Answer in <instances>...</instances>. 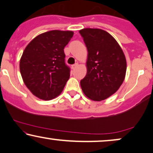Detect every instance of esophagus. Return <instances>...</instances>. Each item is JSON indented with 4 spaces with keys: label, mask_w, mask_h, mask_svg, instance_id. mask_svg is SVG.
I'll use <instances>...</instances> for the list:
<instances>
[{
    "label": "esophagus",
    "mask_w": 153,
    "mask_h": 153,
    "mask_svg": "<svg viewBox=\"0 0 153 153\" xmlns=\"http://www.w3.org/2000/svg\"><path fill=\"white\" fill-rule=\"evenodd\" d=\"M78 63H76V64H75L73 65L72 68L73 69H75V68H77V67H78Z\"/></svg>",
    "instance_id": "1"
}]
</instances>
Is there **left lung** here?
Here are the masks:
<instances>
[{
  "instance_id": "1",
  "label": "left lung",
  "mask_w": 153,
  "mask_h": 153,
  "mask_svg": "<svg viewBox=\"0 0 153 153\" xmlns=\"http://www.w3.org/2000/svg\"><path fill=\"white\" fill-rule=\"evenodd\" d=\"M87 47V74L80 80L87 98L101 101L118 90L125 80L127 62L123 50L111 34L99 28L80 30Z\"/></svg>"
}]
</instances>
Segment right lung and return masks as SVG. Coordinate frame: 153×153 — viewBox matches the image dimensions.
Wrapping results in <instances>:
<instances>
[{"label":"right lung","mask_w":153,"mask_h":153,"mask_svg":"<svg viewBox=\"0 0 153 153\" xmlns=\"http://www.w3.org/2000/svg\"><path fill=\"white\" fill-rule=\"evenodd\" d=\"M73 36L71 30H50L36 36L26 47L20 59V73L36 97L48 101L62 93L70 77L64 49Z\"/></svg>","instance_id":"right-lung-1"}]
</instances>
